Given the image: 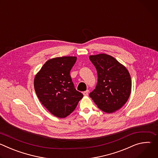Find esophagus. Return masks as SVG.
Returning <instances> with one entry per match:
<instances>
[{
	"mask_svg": "<svg viewBox=\"0 0 158 158\" xmlns=\"http://www.w3.org/2000/svg\"><path fill=\"white\" fill-rule=\"evenodd\" d=\"M88 93H89V90H87V91L83 92V95L85 96H86L88 95Z\"/></svg>",
	"mask_w": 158,
	"mask_h": 158,
	"instance_id": "esophagus-1",
	"label": "esophagus"
}]
</instances>
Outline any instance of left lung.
<instances>
[{"mask_svg": "<svg viewBox=\"0 0 158 158\" xmlns=\"http://www.w3.org/2000/svg\"><path fill=\"white\" fill-rule=\"evenodd\" d=\"M96 67L98 83L90 93L98 107L107 113L121 108L128 100L131 91V79L126 67L109 55L91 56Z\"/></svg>", "mask_w": 158, "mask_h": 158, "instance_id": "obj_1", "label": "left lung"}]
</instances>
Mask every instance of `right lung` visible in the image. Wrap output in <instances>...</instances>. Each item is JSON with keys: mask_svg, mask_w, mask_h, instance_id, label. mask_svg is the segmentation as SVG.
I'll use <instances>...</instances> for the list:
<instances>
[{"mask_svg": "<svg viewBox=\"0 0 158 158\" xmlns=\"http://www.w3.org/2000/svg\"><path fill=\"white\" fill-rule=\"evenodd\" d=\"M76 57H60L48 60L34 79L36 94L54 116L64 118L76 109L83 94L77 91L70 72Z\"/></svg>", "mask_w": 158, "mask_h": 158, "instance_id": "add662e5", "label": "right lung"}]
</instances>
